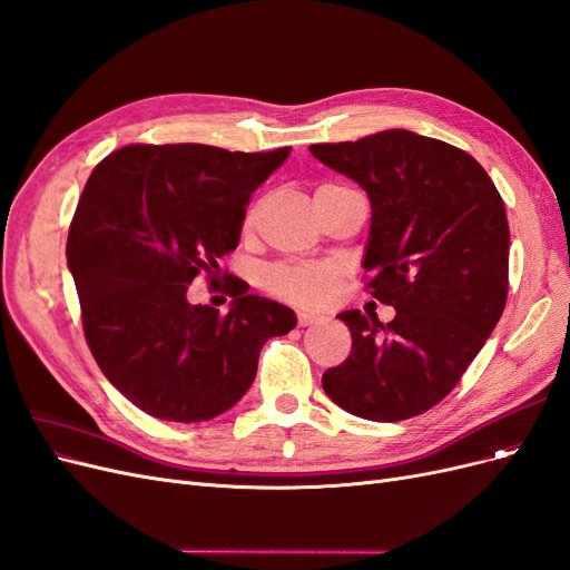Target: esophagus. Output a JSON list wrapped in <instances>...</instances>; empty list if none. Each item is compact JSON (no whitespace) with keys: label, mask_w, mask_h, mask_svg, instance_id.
Wrapping results in <instances>:
<instances>
[{"label":"esophagus","mask_w":570,"mask_h":570,"mask_svg":"<svg viewBox=\"0 0 570 570\" xmlns=\"http://www.w3.org/2000/svg\"><path fill=\"white\" fill-rule=\"evenodd\" d=\"M322 317L320 315H309V312H298V326H312L320 324Z\"/></svg>","instance_id":"34e87169"}]
</instances>
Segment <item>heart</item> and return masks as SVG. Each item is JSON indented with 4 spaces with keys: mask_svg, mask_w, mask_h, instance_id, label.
Wrapping results in <instances>:
<instances>
[{
    "mask_svg": "<svg viewBox=\"0 0 570 570\" xmlns=\"http://www.w3.org/2000/svg\"><path fill=\"white\" fill-rule=\"evenodd\" d=\"M261 210H263V200H253V204L246 208L244 223H242L244 234H250L255 227H258ZM343 274L345 269L338 263L272 265L263 272V286L272 293V296H277L298 307H322L332 301L336 286L343 279Z\"/></svg>",
    "mask_w": 570,
    "mask_h": 570,
    "instance_id": "1",
    "label": "heart"
}]
</instances>
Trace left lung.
Masks as SVG:
<instances>
[{"mask_svg":"<svg viewBox=\"0 0 570 570\" xmlns=\"http://www.w3.org/2000/svg\"><path fill=\"white\" fill-rule=\"evenodd\" d=\"M309 151L370 196L364 286L395 307L389 324L374 312H341L353 351L324 372V391L370 421L424 414L464 376L504 312V200L473 156L407 130L312 144Z\"/></svg>","mask_w":570,"mask_h":570,"instance_id":"8db88e82","label":"left lung"}]
</instances>
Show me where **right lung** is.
Instances as JSON below:
<instances>
[{"mask_svg": "<svg viewBox=\"0 0 570 570\" xmlns=\"http://www.w3.org/2000/svg\"><path fill=\"white\" fill-rule=\"evenodd\" d=\"M288 151L130 144L91 170L66 258L89 351L141 412L179 424L227 412L250 389L265 341L296 326L242 279L219 282L217 265L238 246L250 194ZM196 276L233 296L227 316L186 301Z\"/></svg>", "mask_w": 570, "mask_h": 570, "instance_id": "1", "label": "right lung"}]
</instances>
